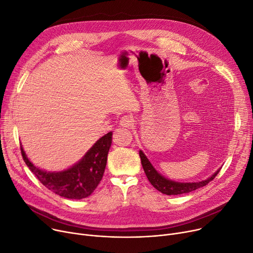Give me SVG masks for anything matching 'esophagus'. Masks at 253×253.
<instances>
[{
	"instance_id": "obj_1",
	"label": "esophagus",
	"mask_w": 253,
	"mask_h": 253,
	"mask_svg": "<svg viewBox=\"0 0 253 253\" xmlns=\"http://www.w3.org/2000/svg\"><path fill=\"white\" fill-rule=\"evenodd\" d=\"M134 118L133 116H129V115H126L124 116L122 119H120V125H122V126H125V127H130L134 126Z\"/></svg>"
}]
</instances>
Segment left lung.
I'll use <instances>...</instances> for the list:
<instances>
[{
  "instance_id": "8db88e82",
  "label": "left lung",
  "mask_w": 253,
  "mask_h": 253,
  "mask_svg": "<svg viewBox=\"0 0 253 253\" xmlns=\"http://www.w3.org/2000/svg\"><path fill=\"white\" fill-rule=\"evenodd\" d=\"M139 154H140L141 164H142V167L144 169V172H145V174L149 180V182L153 185L154 188L161 191L162 194H165L168 196L187 194V192L194 191L200 187L205 186L210 181H212V180L215 178V176L217 175L218 172L220 171V169L217 170L211 177L207 178L206 180H203V181L189 182V183L176 182V181H173V180H169V179L165 178L163 175H161L158 171H156L142 150L139 151Z\"/></svg>"
}]
</instances>
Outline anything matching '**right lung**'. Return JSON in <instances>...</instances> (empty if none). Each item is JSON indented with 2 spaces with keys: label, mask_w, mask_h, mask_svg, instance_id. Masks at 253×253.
<instances>
[{
  "label": "right lung",
  "mask_w": 253,
  "mask_h": 253,
  "mask_svg": "<svg viewBox=\"0 0 253 253\" xmlns=\"http://www.w3.org/2000/svg\"><path fill=\"white\" fill-rule=\"evenodd\" d=\"M112 143V131L100 138L74 166L61 172H46L30 162L21 146L22 159L39 181L54 194L72 200L90 196L103 178L107 156Z\"/></svg>",
  "instance_id": "add662e5"
}]
</instances>
